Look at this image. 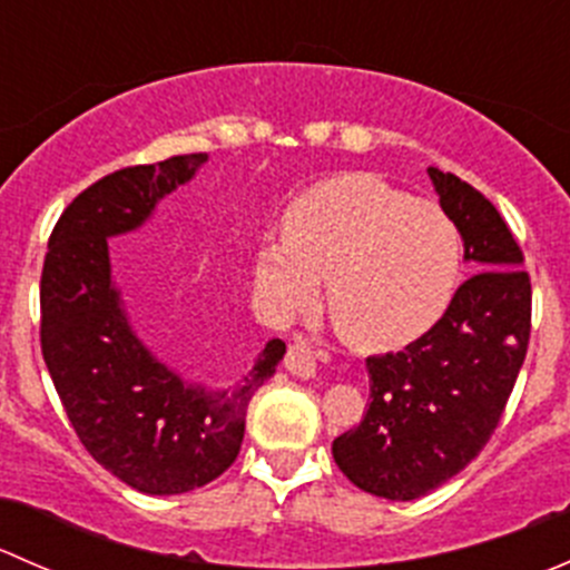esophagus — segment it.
Listing matches in <instances>:
<instances>
[{"label":"esophagus","mask_w":570,"mask_h":570,"mask_svg":"<svg viewBox=\"0 0 570 570\" xmlns=\"http://www.w3.org/2000/svg\"><path fill=\"white\" fill-rule=\"evenodd\" d=\"M286 370L297 377H314L317 372V358L308 342H292L286 347Z\"/></svg>","instance_id":"esophagus-1"}]
</instances>
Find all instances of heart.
<instances>
[{
    "instance_id": "1",
    "label": "heart",
    "mask_w": 570,
    "mask_h": 570,
    "mask_svg": "<svg viewBox=\"0 0 570 570\" xmlns=\"http://www.w3.org/2000/svg\"><path fill=\"white\" fill-rule=\"evenodd\" d=\"M461 239L430 200L407 198L370 174L327 178L284 215V237L256 253L267 308H312L327 281V312L347 342L392 350L428 333L455 292Z\"/></svg>"
}]
</instances>
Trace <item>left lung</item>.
<instances>
[{
	"mask_svg": "<svg viewBox=\"0 0 570 570\" xmlns=\"http://www.w3.org/2000/svg\"><path fill=\"white\" fill-rule=\"evenodd\" d=\"M428 174L476 273L416 342L366 358L370 407L333 441L342 474L392 502L424 497L480 455L513 394L532 327L524 253L497 206L455 174Z\"/></svg>",
	"mask_w": 570,
	"mask_h": 570,
	"instance_id": "left-lung-1",
	"label": "left lung"
}]
</instances>
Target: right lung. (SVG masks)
Wrapping results in <instances>:
<instances>
[{
	"label": "right lung",
	"mask_w": 570,
	"mask_h": 570,
	"mask_svg": "<svg viewBox=\"0 0 570 570\" xmlns=\"http://www.w3.org/2000/svg\"><path fill=\"white\" fill-rule=\"evenodd\" d=\"M206 154L99 178L57 220L40 273V350L85 450L140 493L170 497L217 480L239 455L250 396L286 353L267 342L232 392L184 383L131 331L109 278L107 237L142 226Z\"/></svg>",
	"instance_id": "obj_1"
}]
</instances>
